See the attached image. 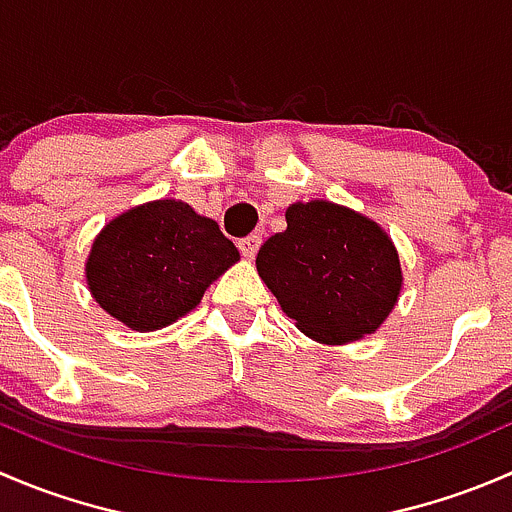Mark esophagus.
Segmentation results:
<instances>
[{
	"mask_svg": "<svg viewBox=\"0 0 512 512\" xmlns=\"http://www.w3.org/2000/svg\"><path fill=\"white\" fill-rule=\"evenodd\" d=\"M260 245H262V237L257 235V232H252V235H247V237H242V240H237V247H240L242 257H247V260H252V257L257 255Z\"/></svg>",
	"mask_w": 512,
	"mask_h": 512,
	"instance_id": "obj_1",
	"label": "esophagus"
}]
</instances>
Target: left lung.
I'll list each match as a JSON object with an SVG mask.
<instances>
[{
    "label": "left lung",
    "instance_id": "left-lung-1",
    "mask_svg": "<svg viewBox=\"0 0 512 512\" xmlns=\"http://www.w3.org/2000/svg\"><path fill=\"white\" fill-rule=\"evenodd\" d=\"M287 230L257 252V272L307 337L347 344L379 329L401 292L389 235L327 200L287 208Z\"/></svg>",
    "mask_w": 512,
    "mask_h": 512
}]
</instances>
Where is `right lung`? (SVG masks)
Masks as SVG:
<instances>
[{
    "mask_svg": "<svg viewBox=\"0 0 512 512\" xmlns=\"http://www.w3.org/2000/svg\"><path fill=\"white\" fill-rule=\"evenodd\" d=\"M237 260L240 252L215 220L180 200H156L103 227L86 280L111 317L136 332H153L188 314Z\"/></svg>",
    "mask_w": 512,
    "mask_h": 512,
    "instance_id": "right-lung-1",
    "label": "right lung"
}]
</instances>
